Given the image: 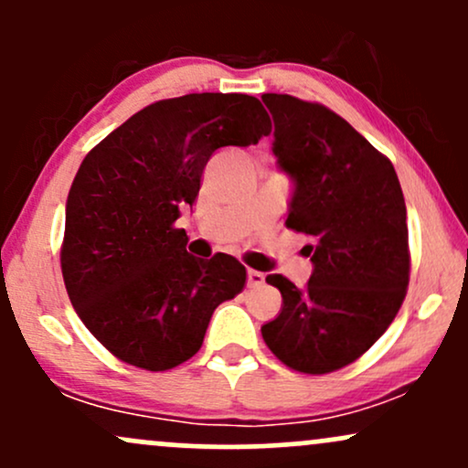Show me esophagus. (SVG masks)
<instances>
[{
    "instance_id": "obj_1",
    "label": "esophagus",
    "mask_w": 468,
    "mask_h": 468,
    "mask_svg": "<svg viewBox=\"0 0 468 468\" xmlns=\"http://www.w3.org/2000/svg\"><path fill=\"white\" fill-rule=\"evenodd\" d=\"M264 282H266L264 272H260V271H249V286H250V288H260Z\"/></svg>"
}]
</instances>
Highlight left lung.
I'll list each match as a JSON object with an SVG mask.
<instances>
[{
	"mask_svg": "<svg viewBox=\"0 0 468 468\" xmlns=\"http://www.w3.org/2000/svg\"><path fill=\"white\" fill-rule=\"evenodd\" d=\"M272 121V154L294 191L286 227L305 233L308 286L282 275V313L261 325L271 352L303 374L356 361L383 336L410 286L407 207L394 165L346 118L290 94L261 96Z\"/></svg>",
	"mask_w": 468,
	"mask_h": 468,
	"instance_id": "left-lung-1",
	"label": "left lung"
}]
</instances>
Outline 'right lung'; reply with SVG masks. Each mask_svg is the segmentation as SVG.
Masks as SVG:
<instances>
[{"instance_id":"obj_1","label":"right lung","mask_w":468,"mask_h":468,"mask_svg":"<svg viewBox=\"0 0 468 468\" xmlns=\"http://www.w3.org/2000/svg\"><path fill=\"white\" fill-rule=\"evenodd\" d=\"M271 133L255 96L202 92L127 118L80 163L66 202L61 272L85 327L121 361L165 372L202 347L213 310L241 292L246 268L186 252L176 229L219 147Z\"/></svg>"}]
</instances>
